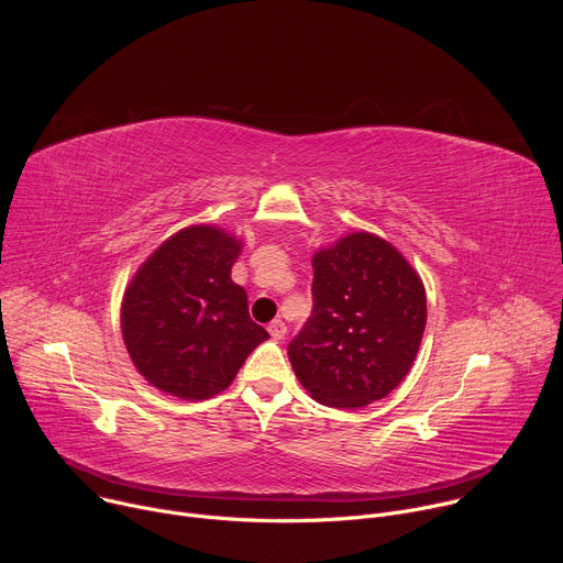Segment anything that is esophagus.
Here are the masks:
<instances>
[{
    "label": "esophagus",
    "instance_id": "esophagus-1",
    "mask_svg": "<svg viewBox=\"0 0 563 563\" xmlns=\"http://www.w3.org/2000/svg\"><path fill=\"white\" fill-rule=\"evenodd\" d=\"M267 330H269V334H272V339H274V341H283V339H285V334H287V325L283 323L280 318L272 320Z\"/></svg>",
    "mask_w": 563,
    "mask_h": 563
}]
</instances>
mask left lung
Instances as JSON below:
<instances>
[{
	"mask_svg": "<svg viewBox=\"0 0 563 563\" xmlns=\"http://www.w3.org/2000/svg\"><path fill=\"white\" fill-rule=\"evenodd\" d=\"M313 316L289 343L318 404L358 410L398 387L419 354L428 300L419 272L385 238L352 231L311 256Z\"/></svg>",
	"mask_w": 563,
	"mask_h": 563,
	"instance_id": "obj_1",
	"label": "left lung"
}]
</instances>
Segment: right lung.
I'll list each match as a JSON object with an SVG mask.
<instances>
[{
    "label": "right lung",
    "mask_w": 563,
    "mask_h": 563,
    "mask_svg": "<svg viewBox=\"0 0 563 563\" xmlns=\"http://www.w3.org/2000/svg\"><path fill=\"white\" fill-rule=\"evenodd\" d=\"M243 240L216 224L169 235L129 280L120 325L126 352L148 385L205 400L231 385L269 339L250 318L247 291L231 280Z\"/></svg>",
    "instance_id": "obj_1"
}]
</instances>
